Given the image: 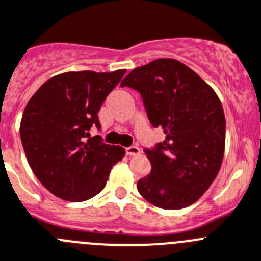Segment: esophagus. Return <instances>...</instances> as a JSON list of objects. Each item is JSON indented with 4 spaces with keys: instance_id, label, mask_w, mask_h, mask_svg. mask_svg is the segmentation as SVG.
<instances>
[{
    "instance_id": "obj_1",
    "label": "esophagus",
    "mask_w": 261,
    "mask_h": 261,
    "mask_svg": "<svg viewBox=\"0 0 261 261\" xmlns=\"http://www.w3.org/2000/svg\"><path fill=\"white\" fill-rule=\"evenodd\" d=\"M140 153V149L138 147H135V145H131V147L126 148V154L127 156H136V154Z\"/></svg>"
}]
</instances>
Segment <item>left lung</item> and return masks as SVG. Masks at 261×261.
<instances>
[{"label": "left lung", "instance_id": "1", "mask_svg": "<svg viewBox=\"0 0 261 261\" xmlns=\"http://www.w3.org/2000/svg\"><path fill=\"white\" fill-rule=\"evenodd\" d=\"M142 95L153 127L165 140L145 149L151 173L138 180V191L154 206L180 210L210 189L225 151L224 109L212 87L173 58L136 67L122 81Z\"/></svg>", "mask_w": 261, "mask_h": 261}]
</instances>
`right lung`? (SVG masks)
<instances>
[{
  "mask_svg": "<svg viewBox=\"0 0 261 261\" xmlns=\"http://www.w3.org/2000/svg\"><path fill=\"white\" fill-rule=\"evenodd\" d=\"M126 70L69 71L48 79L30 98L20 121V139L34 174L57 198L84 201L107 185L110 170L125 156L105 144L97 113Z\"/></svg>",
  "mask_w": 261,
  "mask_h": 261,
  "instance_id": "right-lung-1",
  "label": "right lung"
}]
</instances>
